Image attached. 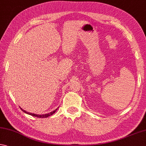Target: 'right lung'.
Here are the masks:
<instances>
[{"label": "right lung", "mask_w": 146, "mask_h": 146, "mask_svg": "<svg viewBox=\"0 0 146 146\" xmlns=\"http://www.w3.org/2000/svg\"><path fill=\"white\" fill-rule=\"evenodd\" d=\"M21 110H22L24 112L27 113V114H29V115H32V116H34V117H42V118H43V117H48V116H50V115H52L53 114H54V113H55V112H56V111L57 110L58 108H56V110H54V111H52V112H50V113H48V114H42V115H38V114H32V113L28 112H27V111H25V110H23L21 108Z\"/></svg>", "instance_id": "add662e5"}]
</instances>
